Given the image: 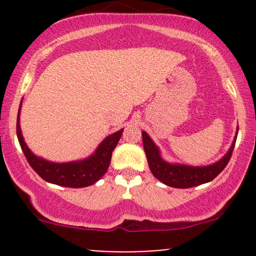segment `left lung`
Wrapping results in <instances>:
<instances>
[{
    "mask_svg": "<svg viewBox=\"0 0 256 256\" xmlns=\"http://www.w3.org/2000/svg\"><path fill=\"white\" fill-rule=\"evenodd\" d=\"M237 134H238V128H237L236 136H234V140L228 152L219 161H216V164L208 166L198 167L167 162V161L161 158L158 148L144 131L142 132L143 148H144L149 168H150L155 178H158V180L162 182L164 184L168 185V186L186 189V188L198 186V185L213 180L225 168L228 160H230L232 152H234V143H236L237 140Z\"/></svg>",
    "mask_w": 256,
    "mask_h": 256,
    "instance_id": "8db88e82",
    "label": "left lung"
}]
</instances>
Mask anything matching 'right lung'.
<instances>
[{"instance_id":"right-lung-1","label":"right lung","mask_w":256,"mask_h":256,"mask_svg":"<svg viewBox=\"0 0 256 256\" xmlns=\"http://www.w3.org/2000/svg\"><path fill=\"white\" fill-rule=\"evenodd\" d=\"M20 108H22V104L18 112L16 120L18 140H19L20 146H22V152L28 158V164L40 178L49 183L61 185V186L85 188L95 184L107 172L110 164L112 152L122 137V131H124L122 128L116 134L106 137L95 152L84 160L62 164L50 162V161L36 156L26 146L24 137L22 134V128H20Z\"/></svg>"}]
</instances>
